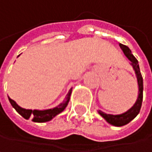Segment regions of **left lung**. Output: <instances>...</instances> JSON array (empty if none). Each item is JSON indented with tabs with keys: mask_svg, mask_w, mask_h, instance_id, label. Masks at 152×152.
Returning a JSON list of instances; mask_svg holds the SVG:
<instances>
[{
	"mask_svg": "<svg viewBox=\"0 0 152 152\" xmlns=\"http://www.w3.org/2000/svg\"><path fill=\"white\" fill-rule=\"evenodd\" d=\"M121 49L123 50L124 53L125 54L126 57L131 61V65L134 68L135 74H136V78H137V81H138V86H139V95H138V99L135 102V104L134 105V107H131L127 112L121 114V115H107L103 113L102 111H99V115L110 124L115 125V126H123L127 124L128 123H130L132 119H134L137 115L139 114L141 107H142V97H143V80H142V76L140 71V67L138 64V61L137 59L134 56V54L132 53L131 50L129 49L128 46L119 44Z\"/></svg>",
	"mask_w": 152,
	"mask_h": 152,
	"instance_id": "obj_1",
	"label": "left lung"
}]
</instances>
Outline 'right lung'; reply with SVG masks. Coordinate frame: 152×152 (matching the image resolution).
I'll return each mask as SVG.
<instances>
[{"mask_svg":"<svg viewBox=\"0 0 152 152\" xmlns=\"http://www.w3.org/2000/svg\"><path fill=\"white\" fill-rule=\"evenodd\" d=\"M71 91L70 90L68 96L66 98V100L64 101V103L60 104L58 107H56L53 109H46V110H31V109H25L22 108L18 106L13 99H11L10 98H9V100L11 104V106L15 108V110L20 114V115H22L25 119H29L32 118L33 122H37V123H45V122H48L50 120H52L55 115H57L58 114H60L61 112H63L65 107H67L69 100H70V96H71Z\"/></svg>","mask_w":152,"mask_h":152,"instance_id":"add662e5","label":"right lung"}]
</instances>
